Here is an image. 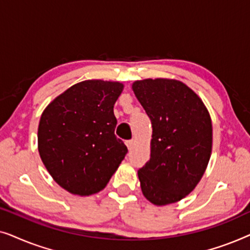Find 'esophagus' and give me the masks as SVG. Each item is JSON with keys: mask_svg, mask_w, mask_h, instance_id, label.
Listing matches in <instances>:
<instances>
[{"mask_svg": "<svg viewBox=\"0 0 250 250\" xmlns=\"http://www.w3.org/2000/svg\"><path fill=\"white\" fill-rule=\"evenodd\" d=\"M126 146H127L128 150H132L133 146H134V140H129V141H126Z\"/></svg>", "mask_w": 250, "mask_h": 250, "instance_id": "1", "label": "esophagus"}]
</instances>
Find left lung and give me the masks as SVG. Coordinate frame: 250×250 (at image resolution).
<instances>
[{
    "mask_svg": "<svg viewBox=\"0 0 250 250\" xmlns=\"http://www.w3.org/2000/svg\"><path fill=\"white\" fill-rule=\"evenodd\" d=\"M132 90L152 125L150 159L138 172L143 196L156 206L177 203L192 192L209 163V111L192 88L177 80L135 81Z\"/></svg>",
    "mask_w": 250,
    "mask_h": 250,
    "instance_id": "8db88e82",
    "label": "left lung"
}]
</instances>
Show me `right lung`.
Here are the masks:
<instances>
[{
  "instance_id": "right-lung-1",
  "label": "right lung",
  "mask_w": 250,
  "mask_h": 250,
  "mask_svg": "<svg viewBox=\"0 0 250 250\" xmlns=\"http://www.w3.org/2000/svg\"><path fill=\"white\" fill-rule=\"evenodd\" d=\"M121 82L87 80L54 98L41 115L37 149L59 186L71 194L100 192L127 153L116 138L114 104Z\"/></svg>"
}]
</instances>
